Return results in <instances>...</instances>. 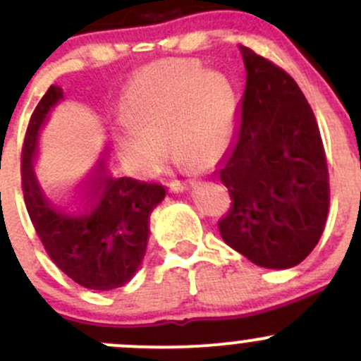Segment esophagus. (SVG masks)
Masks as SVG:
<instances>
[{"instance_id":"esophagus-1","label":"esophagus","mask_w":361,"mask_h":361,"mask_svg":"<svg viewBox=\"0 0 361 361\" xmlns=\"http://www.w3.org/2000/svg\"><path fill=\"white\" fill-rule=\"evenodd\" d=\"M170 191H176V192H180L184 191L185 188H188V182H180V180H170Z\"/></svg>"}]
</instances>
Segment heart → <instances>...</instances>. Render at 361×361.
Returning a JSON list of instances; mask_svg holds the SVG:
<instances>
[{
    "instance_id": "b5f03b06",
    "label": "heart",
    "mask_w": 361,
    "mask_h": 361,
    "mask_svg": "<svg viewBox=\"0 0 361 361\" xmlns=\"http://www.w3.org/2000/svg\"><path fill=\"white\" fill-rule=\"evenodd\" d=\"M120 118L114 151L130 173L158 172L169 154L166 135L182 159L208 169L231 146L236 97L221 74L205 73L191 61H163L133 76Z\"/></svg>"
}]
</instances>
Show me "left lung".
<instances>
[{"instance_id":"8db88e82","label":"left lung","mask_w":361,"mask_h":361,"mask_svg":"<svg viewBox=\"0 0 361 361\" xmlns=\"http://www.w3.org/2000/svg\"><path fill=\"white\" fill-rule=\"evenodd\" d=\"M238 139L219 179L231 208L219 221L222 240L273 269L302 262L317 247L330 207L329 166L313 109L299 85L252 48Z\"/></svg>"}]
</instances>
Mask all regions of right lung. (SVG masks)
I'll return each instance as SVG.
<instances>
[{
	"mask_svg": "<svg viewBox=\"0 0 361 361\" xmlns=\"http://www.w3.org/2000/svg\"><path fill=\"white\" fill-rule=\"evenodd\" d=\"M62 99L51 85L32 111L20 154L22 192L36 235L55 266L90 290L123 287L146 254L149 215L165 198L158 182L120 176L100 165L76 200H57L35 173L38 133Z\"/></svg>",
	"mask_w": 361,
	"mask_h": 361,
	"instance_id": "add662e5",
	"label": "right lung"
}]
</instances>
